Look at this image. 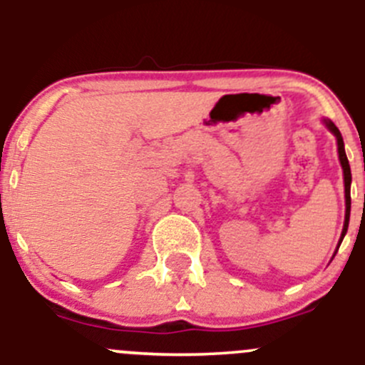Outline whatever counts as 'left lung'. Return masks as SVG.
<instances>
[{
  "instance_id": "8db88e82",
  "label": "left lung",
  "mask_w": 365,
  "mask_h": 365,
  "mask_svg": "<svg viewBox=\"0 0 365 365\" xmlns=\"http://www.w3.org/2000/svg\"><path fill=\"white\" fill-rule=\"evenodd\" d=\"M324 125L327 128L337 137V150H339V160H341L342 171H344V196H346V217H344V228H342V235H341V242L344 239L346 232H348V225H349V210H351V194H349V189H351V169H349V162L348 157H346L344 151V140H342L341 132H339L337 126L330 121V119H324Z\"/></svg>"
}]
</instances>
